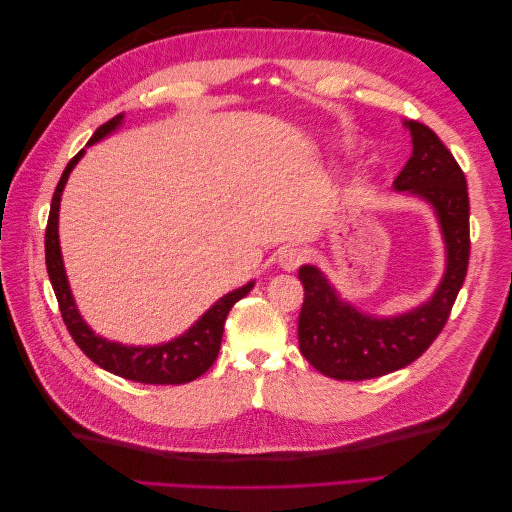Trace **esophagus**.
Wrapping results in <instances>:
<instances>
[{
    "mask_svg": "<svg viewBox=\"0 0 512 512\" xmlns=\"http://www.w3.org/2000/svg\"><path fill=\"white\" fill-rule=\"evenodd\" d=\"M303 260H305V252L297 245H286L277 252V265H280L284 271H294Z\"/></svg>",
    "mask_w": 512,
    "mask_h": 512,
    "instance_id": "34e87169",
    "label": "esophagus"
}]
</instances>
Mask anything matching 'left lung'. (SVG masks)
<instances>
[{"label":"left lung","instance_id":"1","mask_svg":"<svg viewBox=\"0 0 512 512\" xmlns=\"http://www.w3.org/2000/svg\"><path fill=\"white\" fill-rule=\"evenodd\" d=\"M412 156L393 190L429 205L444 241V273L431 297L408 312L376 316L344 299L327 273L303 265L305 299L299 314V348L320 374L335 380H369L416 361L440 335L466 280L470 260L468 183L438 134L404 121Z\"/></svg>","mask_w":512,"mask_h":512}]
</instances>
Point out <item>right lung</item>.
I'll list each match as a JSON object with an SVG mask.
<instances>
[{
    "instance_id": "right-lung-1",
    "label": "right lung",
    "mask_w": 512,
    "mask_h": 512,
    "mask_svg": "<svg viewBox=\"0 0 512 512\" xmlns=\"http://www.w3.org/2000/svg\"><path fill=\"white\" fill-rule=\"evenodd\" d=\"M126 115L119 113L111 121H106L100 126L94 136L89 138L87 147L104 141L106 136H111L121 128ZM85 156V149H81L76 156L68 162L64 175H61L53 200H51V213H49V224H46V235H44V254H46V271H49V280L53 284L55 297L59 303L61 318H64L66 327L76 342L91 361L100 365L102 369L111 371V374L126 378L132 382H143V384H185L192 382L198 376H203L205 371L218 359L222 335H224V322L230 312V307L235 305L239 299H243L247 292H250L256 284V280H250L241 288L230 290L224 294L222 299L215 301L207 312L200 316L190 329H185L179 337L170 339L164 344H153V346H128L121 342H113V339H106L98 335L94 329L89 327L85 318L81 316L79 307H76L74 294L68 282L66 267H64V256H61V245H59V205H61V194L68 183V177L72 168L79 164V160Z\"/></svg>"
}]
</instances>
